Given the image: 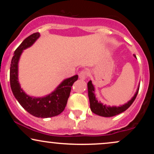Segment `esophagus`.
Returning a JSON list of instances; mask_svg holds the SVG:
<instances>
[{"instance_id": "1", "label": "esophagus", "mask_w": 154, "mask_h": 154, "mask_svg": "<svg viewBox=\"0 0 154 154\" xmlns=\"http://www.w3.org/2000/svg\"><path fill=\"white\" fill-rule=\"evenodd\" d=\"M88 71L87 70H83V71L80 72L79 73V78L80 79H82V80H85L88 77Z\"/></svg>"}]
</instances>
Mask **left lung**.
Masks as SVG:
<instances>
[{
	"instance_id": "obj_1",
	"label": "left lung",
	"mask_w": 154,
	"mask_h": 154,
	"mask_svg": "<svg viewBox=\"0 0 154 154\" xmlns=\"http://www.w3.org/2000/svg\"><path fill=\"white\" fill-rule=\"evenodd\" d=\"M133 56L134 57L136 58L135 54ZM139 88L140 85H138V87H137V91H136L134 96L129 100L128 103H125L124 105L119 106H106V104H103L101 102L98 101L97 100L95 95V88L93 86V83H92V81L90 80L88 82V97H89L90 100V106H91L92 112H93L94 114L98 116H104V117H111V116H114L117 115V114H121V113L126 111L132 105V103H133L137 93H138Z\"/></svg>"
}]
</instances>
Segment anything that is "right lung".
Segmentation results:
<instances>
[{"instance_id": "right-lung-1", "label": "right lung", "mask_w": 154, "mask_h": 154, "mask_svg": "<svg viewBox=\"0 0 154 154\" xmlns=\"http://www.w3.org/2000/svg\"><path fill=\"white\" fill-rule=\"evenodd\" d=\"M40 33L29 35L16 49L10 67V85L13 94L20 105L29 114L36 117L48 118L57 116L64 110L72 85L78 79L75 75L65 79L50 94L44 97H32L26 94L21 88L18 78V63L23 51L28 48L39 38Z\"/></svg>"}]
</instances>
